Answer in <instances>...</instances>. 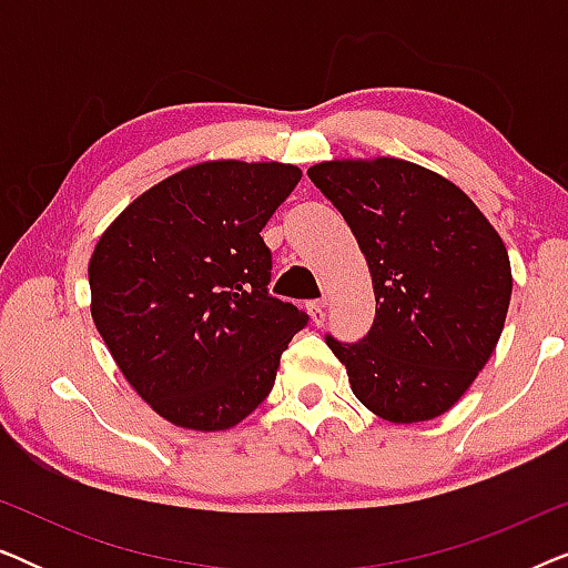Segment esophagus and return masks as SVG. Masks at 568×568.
I'll use <instances>...</instances> for the list:
<instances>
[{"label":"esophagus","mask_w":568,"mask_h":568,"mask_svg":"<svg viewBox=\"0 0 568 568\" xmlns=\"http://www.w3.org/2000/svg\"><path fill=\"white\" fill-rule=\"evenodd\" d=\"M325 307H328V302H325V300L307 302V310H310V315H313V323L315 325H323L325 323Z\"/></svg>","instance_id":"obj_1"}]
</instances>
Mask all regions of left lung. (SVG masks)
Returning <instances> with one entry per match:
<instances>
[{
	"instance_id": "obj_1",
	"label": "left lung",
	"mask_w": 568,
	"mask_h": 568,
	"mask_svg": "<svg viewBox=\"0 0 568 568\" xmlns=\"http://www.w3.org/2000/svg\"><path fill=\"white\" fill-rule=\"evenodd\" d=\"M307 175L352 227L377 300L367 336L328 333L325 344L379 418L442 416L501 336L511 268L499 232L455 183L414 162L333 160Z\"/></svg>"
}]
</instances>
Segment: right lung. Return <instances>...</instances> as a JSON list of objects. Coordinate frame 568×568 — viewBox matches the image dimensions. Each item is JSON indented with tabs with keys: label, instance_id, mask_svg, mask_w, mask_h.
Masks as SVG:
<instances>
[{
	"label": "right lung",
	"instance_id": "obj_1",
	"mask_svg": "<svg viewBox=\"0 0 568 568\" xmlns=\"http://www.w3.org/2000/svg\"><path fill=\"white\" fill-rule=\"evenodd\" d=\"M300 178L282 162H201L142 193L98 240L92 321L129 385L175 426L243 422L307 325L268 294L261 237Z\"/></svg>",
	"mask_w": 568,
	"mask_h": 568
}]
</instances>
